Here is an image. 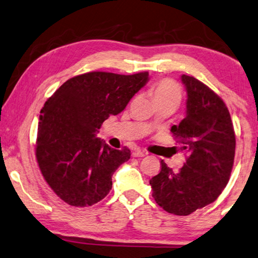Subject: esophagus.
Masks as SVG:
<instances>
[{
    "label": "esophagus",
    "instance_id": "34e87169",
    "mask_svg": "<svg viewBox=\"0 0 258 258\" xmlns=\"http://www.w3.org/2000/svg\"><path fill=\"white\" fill-rule=\"evenodd\" d=\"M146 154L147 153L141 152V151H136L132 153V155H133V157H144V156H146Z\"/></svg>",
    "mask_w": 258,
    "mask_h": 258
}]
</instances>
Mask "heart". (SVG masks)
I'll return each instance as SVG.
<instances>
[{
	"mask_svg": "<svg viewBox=\"0 0 258 258\" xmlns=\"http://www.w3.org/2000/svg\"><path fill=\"white\" fill-rule=\"evenodd\" d=\"M151 92L156 103L163 101H177L179 103L182 97L178 84L169 79L160 80L154 83V86L151 88Z\"/></svg>",
	"mask_w": 258,
	"mask_h": 258,
	"instance_id": "b5f03b06",
	"label": "heart"
}]
</instances>
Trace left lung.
<instances>
[{
    "label": "left lung",
    "instance_id": "1",
    "mask_svg": "<svg viewBox=\"0 0 258 258\" xmlns=\"http://www.w3.org/2000/svg\"><path fill=\"white\" fill-rule=\"evenodd\" d=\"M186 88V117L171 127L186 154L178 172L161 161L149 180L157 205L168 213L189 215L213 203L227 185L235 155V132L229 111L215 92L194 76L182 75Z\"/></svg>",
    "mask_w": 258,
    "mask_h": 258
}]
</instances>
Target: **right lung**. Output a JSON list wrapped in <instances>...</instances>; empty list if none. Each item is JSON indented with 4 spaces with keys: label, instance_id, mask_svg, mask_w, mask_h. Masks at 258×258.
Returning <instances> with one entry per match:
<instances>
[{
    "label": "right lung",
    "instance_id": "right-lung-1",
    "mask_svg": "<svg viewBox=\"0 0 258 258\" xmlns=\"http://www.w3.org/2000/svg\"><path fill=\"white\" fill-rule=\"evenodd\" d=\"M147 81L148 72H89L66 81L46 101L34 152L46 183L68 205L91 206L110 192L111 177L131 151L111 148L96 133Z\"/></svg>",
    "mask_w": 258,
    "mask_h": 258
}]
</instances>
